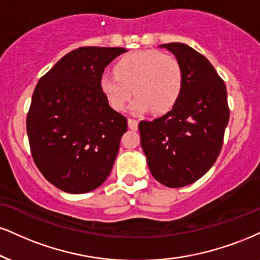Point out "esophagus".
Masks as SVG:
<instances>
[{
    "mask_svg": "<svg viewBox=\"0 0 260 260\" xmlns=\"http://www.w3.org/2000/svg\"><path fill=\"white\" fill-rule=\"evenodd\" d=\"M128 127H129L131 129L136 131L137 128H138V120H134V118H129V120H128Z\"/></svg>",
    "mask_w": 260,
    "mask_h": 260,
    "instance_id": "34e87169",
    "label": "esophagus"
}]
</instances>
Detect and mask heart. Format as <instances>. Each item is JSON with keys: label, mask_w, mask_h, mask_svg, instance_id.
Here are the masks:
<instances>
[{"label": "heart", "mask_w": 260, "mask_h": 260, "mask_svg": "<svg viewBox=\"0 0 260 260\" xmlns=\"http://www.w3.org/2000/svg\"><path fill=\"white\" fill-rule=\"evenodd\" d=\"M115 74L103 73L99 89L114 110L123 111L132 98V110L166 114L173 109L184 88V71L176 57L149 49L129 53L118 59Z\"/></svg>", "instance_id": "1"}]
</instances>
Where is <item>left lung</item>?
Returning a JSON list of instances; mask_svg holds the SVG:
<instances>
[{"label":"left lung","instance_id":"1","mask_svg":"<svg viewBox=\"0 0 260 260\" xmlns=\"http://www.w3.org/2000/svg\"><path fill=\"white\" fill-rule=\"evenodd\" d=\"M161 47L181 64L184 88L170 112L139 122L140 142L155 179L181 187L199 180L217 161L230 110L226 86L205 55L180 42Z\"/></svg>","mask_w":260,"mask_h":260}]
</instances>
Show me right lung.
Returning a JSON list of instances; mask_svg holds the SVG:
<instances>
[{
	"label": "right lung",
	"mask_w": 260,
	"mask_h": 260,
	"mask_svg": "<svg viewBox=\"0 0 260 260\" xmlns=\"http://www.w3.org/2000/svg\"><path fill=\"white\" fill-rule=\"evenodd\" d=\"M124 52L80 47L36 84L26 116L31 155L46 179L62 191H92L112 170L127 118L106 102L99 77Z\"/></svg>",
	"instance_id": "obj_1"
}]
</instances>
